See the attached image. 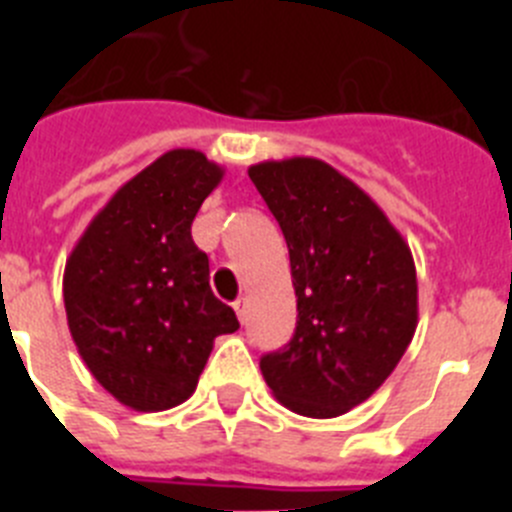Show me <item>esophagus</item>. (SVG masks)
Returning a JSON list of instances; mask_svg holds the SVG:
<instances>
[{"instance_id":"esophagus-1","label":"esophagus","mask_w":512,"mask_h":512,"mask_svg":"<svg viewBox=\"0 0 512 512\" xmlns=\"http://www.w3.org/2000/svg\"><path fill=\"white\" fill-rule=\"evenodd\" d=\"M233 310H235V315H238V320H241V323H246V320H248V302H246V297H241V300H235L233 302Z\"/></svg>"}]
</instances>
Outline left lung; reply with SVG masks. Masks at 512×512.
Returning <instances> with one entry per match:
<instances>
[{
    "label": "left lung",
    "instance_id": "8db88e82",
    "mask_svg": "<svg viewBox=\"0 0 512 512\" xmlns=\"http://www.w3.org/2000/svg\"><path fill=\"white\" fill-rule=\"evenodd\" d=\"M248 176L282 228L297 295L295 336L261 359V374L292 413L338 418L382 387L413 341V253L382 207L320 158L261 161Z\"/></svg>",
    "mask_w": 512,
    "mask_h": 512
}]
</instances>
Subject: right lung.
Instances as JSON below:
<instances>
[{"label":"right lung","instance_id":"add662e5","mask_svg":"<svg viewBox=\"0 0 512 512\" xmlns=\"http://www.w3.org/2000/svg\"><path fill=\"white\" fill-rule=\"evenodd\" d=\"M225 169L174 148L122 184L81 233L63 271L79 356L125 408L158 413L197 390L212 343L238 318L210 289L192 220Z\"/></svg>","mask_w":512,"mask_h":512}]
</instances>
